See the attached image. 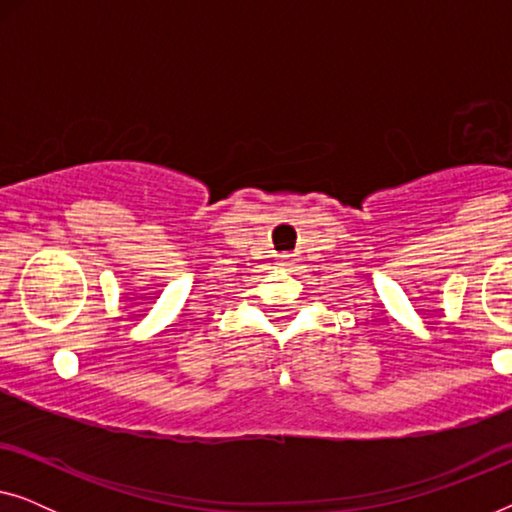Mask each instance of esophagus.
<instances>
[{
	"label": "esophagus",
	"instance_id": "obj_1",
	"mask_svg": "<svg viewBox=\"0 0 512 512\" xmlns=\"http://www.w3.org/2000/svg\"><path fill=\"white\" fill-rule=\"evenodd\" d=\"M293 261H296V258H293V254H282V256H279V263H282V265H293Z\"/></svg>",
	"mask_w": 512,
	"mask_h": 512
}]
</instances>
